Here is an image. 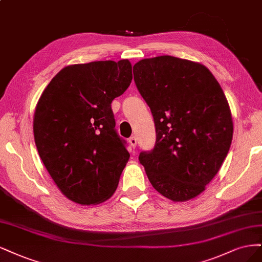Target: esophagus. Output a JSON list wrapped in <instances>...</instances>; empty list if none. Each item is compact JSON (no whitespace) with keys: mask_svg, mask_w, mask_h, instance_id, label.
Here are the masks:
<instances>
[{"mask_svg":"<svg viewBox=\"0 0 262 262\" xmlns=\"http://www.w3.org/2000/svg\"><path fill=\"white\" fill-rule=\"evenodd\" d=\"M129 143H130V147L132 148H136V146H137V138H136V136H132L130 138H129Z\"/></svg>","mask_w":262,"mask_h":262,"instance_id":"1","label":"esophagus"}]
</instances>
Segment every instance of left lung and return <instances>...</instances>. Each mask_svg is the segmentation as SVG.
I'll use <instances>...</instances> for the list:
<instances>
[{"instance_id":"left-lung-1","label":"left lung","mask_w":262,"mask_h":262,"mask_svg":"<svg viewBox=\"0 0 262 262\" xmlns=\"http://www.w3.org/2000/svg\"><path fill=\"white\" fill-rule=\"evenodd\" d=\"M134 80L154 115L155 148L139 154L154 188L173 201L206 189L233 138L229 102L205 65L170 55L134 65Z\"/></svg>"}]
</instances>
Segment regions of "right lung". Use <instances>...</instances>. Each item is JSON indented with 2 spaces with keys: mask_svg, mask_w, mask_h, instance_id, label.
<instances>
[{
  "mask_svg": "<svg viewBox=\"0 0 262 262\" xmlns=\"http://www.w3.org/2000/svg\"><path fill=\"white\" fill-rule=\"evenodd\" d=\"M133 79L128 60L64 67L38 101L33 135L39 156L65 197L97 205L111 197L129 159L115 130L112 101Z\"/></svg>",
  "mask_w": 262,
  "mask_h": 262,
  "instance_id": "add662e5",
  "label": "right lung"
}]
</instances>
